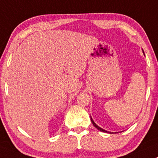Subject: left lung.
Here are the masks:
<instances>
[{
  "label": "left lung",
  "instance_id": "left-lung-1",
  "mask_svg": "<svg viewBox=\"0 0 158 158\" xmlns=\"http://www.w3.org/2000/svg\"><path fill=\"white\" fill-rule=\"evenodd\" d=\"M91 121H92V123H93V126L95 127L96 128H97L98 130H99V131H102V132H105V133H107L108 132V131H105V130H103V129H102V128H100L99 127H98L97 125L96 124V123H94V121H93V119H92V117H91ZM109 133H111V132H109Z\"/></svg>",
  "mask_w": 158,
  "mask_h": 158
}]
</instances>
